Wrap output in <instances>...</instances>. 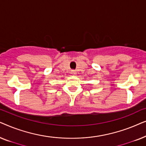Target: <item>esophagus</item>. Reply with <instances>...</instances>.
I'll return each instance as SVG.
<instances>
[{"label":"esophagus","instance_id":"34e87169","mask_svg":"<svg viewBox=\"0 0 146 146\" xmlns=\"http://www.w3.org/2000/svg\"><path fill=\"white\" fill-rule=\"evenodd\" d=\"M71 74H76V72L75 70H72L71 71Z\"/></svg>","mask_w":146,"mask_h":146}]
</instances>
